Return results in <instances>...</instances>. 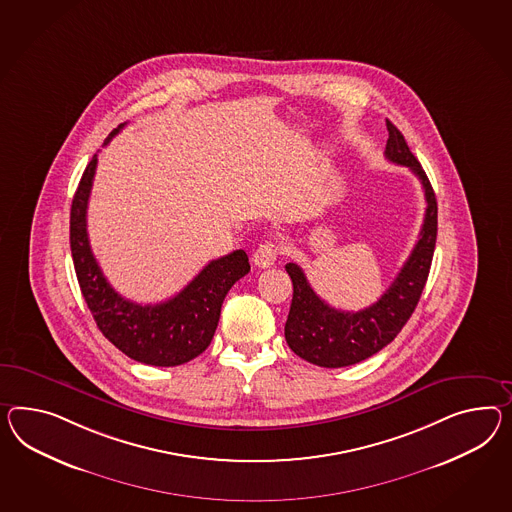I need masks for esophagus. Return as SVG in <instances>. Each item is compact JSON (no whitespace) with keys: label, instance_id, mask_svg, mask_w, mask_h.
Segmentation results:
<instances>
[{"label":"esophagus","instance_id":"obj_1","mask_svg":"<svg viewBox=\"0 0 512 512\" xmlns=\"http://www.w3.org/2000/svg\"><path fill=\"white\" fill-rule=\"evenodd\" d=\"M278 254H280V247H278L276 243H273V241H265L258 249L254 250L252 260H254V263H256L258 267L265 269V267L275 265Z\"/></svg>","mask_w":512,"mask_h":512}]
</instances>
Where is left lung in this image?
<instances>
[{"mask_svg": "<svg viewBox=\"0 0 512 512\" xmlns=\"http://www.w3.org/2000/svg\"><path fill=\"white\" fill-rule=\"evenodd\" d=\"M386 128V159L408 167L420 178L425 191L427 208L420 237L392 286L380 295L379 301L360 312H341L332 308L315 293L297 263L286 265L293 282V299L284 328L286 341L293 353L315 366H353L379 353L407 325L429 276L438 230L436 197L403 133L390 120H386Z\"/></svg>", "mask_w": 512, "mask_h": 512, "instance_id": "left-lung-1", "label": "left lung"}]
</instances>
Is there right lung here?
<instances>
[{
  "instance_id": "right-lung-1",
  "label": "right lung",
  "mask_w": 512,
  "mask_h": 512,
  "mask_svg": "<svg viewBox=\"0 0 512 512\" xmlns=\"http://www.w3.org/2000/svg\"><path fill=\"white\" fill-rule=\"evenodd\" d=\"M124 124L107 135V145ZM98 158L79 180L70 210V250L79 288L92 317L118 351L148 366L185 364L208 349L221 317L224 297L250 271L245 250L208 263L178 295L159 304H137L120 297L96 262L87 234V206Z\"/></svg>"
}]
</instances>
